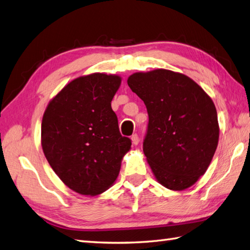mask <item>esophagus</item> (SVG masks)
<instances>
[{"label":"esophagus","mask_w":250,"mask_h":250,"mask_svg":"<svg viewBox=\"0 0 250 250\" xmlns=\"http://www.w3.org/2000/svg\"><path fill=\"white\" fill-rule=\"evenodd\" d=\"M131 141H132V144L133 145H138V143H139V137H138V135L137 134H134V135H132L131 136Z\"/></svg>","instance_id":"1"}]
</instances>
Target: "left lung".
<instances>
[{"label":"left lung","mask_w":250,"mask_h":250,"mask_svg":"<svg viewBox=\"0 0 250 250\" xmlns=\"http://www.w3.org/2000/svg\"><path fill=\"white\" fill-rule=\"evenodd\" d=\"M127 85L147 107L144 153L160 184L183 190L205 175L219 125L211 97L188 75L167 69L135 72Z\"/></svg>","instance_id":"1"}]
</instances>
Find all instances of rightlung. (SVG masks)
<instances>
[{
    "instance_id": "1",
    "label": "right lung",
    "mask_w": 250,
    "mask_h": 250,
    "mask_svg": "<svg viewBox=\"0 0 250 250\" xmlns=\"http://www.w3.org/2000/svg\"><path fill=\"white\" fill-rule=\"evenodd\" d=\"M118 74L95 72L69 82L51 99L42 121V147L52 169L75 193L97 196L117 179L131 139L120 134L111 102Z\"/></svg>"
}]
</instances>
